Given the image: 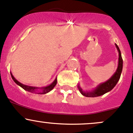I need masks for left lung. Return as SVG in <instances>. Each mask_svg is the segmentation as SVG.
Returning <instances> with one entry per match:
<instances>
[{
  "label": "left lung",
  "mask_w": 133,
  "mask_h": 133,
  "mask_svg": "<svg viewBox=\"0 0 133 133\" xmlns=\"http://www.w3.org/2000/svg\"><path fill=\"white\" fill-rule=\"evenodd\" d=\"M116 45V48L117 49L118 51V68L116 69V71H115V73H114L113 75L110 78L109 80H107L106 82L104 83H102V84H99L95 89L92 91H83V89H82L80 85H78V90L80 91V93L83 95V96H85L86 97H96V96H102V95H104L105 93L108 92L112 90L114 88H115V85H116L117 82H118V80H120V76H121L122 71V68H123V60L122 58V55L121 52H120V49H119L118 46L117 45V44H115Z\"/></svg>",
  "instance_id": "left-lung-1"
}]
</instances>
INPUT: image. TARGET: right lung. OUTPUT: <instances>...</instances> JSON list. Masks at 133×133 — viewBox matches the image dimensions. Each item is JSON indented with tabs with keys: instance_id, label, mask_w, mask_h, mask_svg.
<instances>
[{
	"instance_id": "add662e5",
	"label": "right lung",
	"mask_w": 133,
	"mask_h": 133,
	"mask_svg": "<svg viewBox=\"0 0 133 133\" xmlns=\"http://www.w3.org/2000/svg\"><path fill=\"white\" fill-rule=\"evenodd\" d=\"M11 78L13 80V81H14L17 85H18L19 86H21V88H23L24 90L27 91L32 92V93H37L40 94V95H42V94H46L48 93V92H49V91H51L54 88V87L55 86L56 84H57V78H56L55 79L54 81H53L50 85L45 87H42V88H38V87L29 86V85H24V84L19 82H18L17 79H15V78L13 76L11 73Z\"/></svg>"
}]
</instances>
